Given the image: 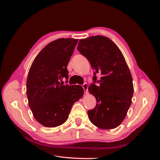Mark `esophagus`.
Listing matches in <instances>:
<instances>
[{"label": "esophagus", "mask_w": 160, "mask_h": 160, "mask_svg": "<svg viewBox=\"0 0 160 160\" xmlns=\"http://www.w3.org/2000/svg\"><path fill=\"white\" fill-rule=\"evenodd\" d=\"M82 87H83V88L84 89L85 93L88 94V84L84 83L83 85H82Z\"/></svg>", "instance_id": "obj_1"}]
</instances>
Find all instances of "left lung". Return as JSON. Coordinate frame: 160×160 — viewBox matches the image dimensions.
Returning <instances> with one entry per match:
<instances>
[{
  "label": "left lung",
  "instance_id": "8db88e82",
  "mask_svg": "<svg viewBox=\"0 0 160 160\" xmlns=\"http://www.w3.org/2000/svg\"><path fill=\"white\" fill-rule=\"evenodd\" d=\"M77 49L89 61L101 77L88 88L94 95L95 108L88 111L90 122L102 129L118 127L124 120L132 104L133 79L122 51L110 38L101 35L81 39Z\"/></svg>",
  "mask_w": 160,
  "mask_h": 160
}]
</instances>
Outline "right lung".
Listing matches in <instances>:
<instances>
[{
  "label": "right lung",
  "mask_w": 160,
  "mask_h": 160,
  "mask_svg": "<svg viewBox=\"0 0 160 160\" xmlns=\"http://www.w3.org/2000/svg\"><path fill=\"white\" fill-rule=\"evenodd\" d=\"M79 39L59 38L39 52L30 67L27 95L33 117L43 126L55 128L68 119L72 106L83 95L81 85H63L67 67Z\"/></svg>",
  "instance_id": "right-lung-1"
}]
</instances>
